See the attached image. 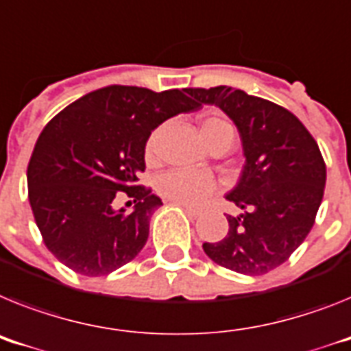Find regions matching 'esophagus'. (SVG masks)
I'll return each instance as SVG.
<instances>
[{"instance_id":"esophagus-1","label":"esophagus","mask_w":351,"mask_h":351,"mask_svg":"<svg viewBox=\"0 0 351 351\" xmlns=\"http://www.w3.org/2000/svg\"><path fill=\"white\" fill-rule=\"evenodd\" d=\"M181 206L184 208V211H186L191 218H197L202 215V211H200V209H195V208H191V206H184V204H181Z\"/></svg>"}]
</instances>
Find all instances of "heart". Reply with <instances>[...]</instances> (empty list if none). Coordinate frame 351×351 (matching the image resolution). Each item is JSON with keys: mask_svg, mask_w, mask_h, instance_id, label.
I'll return each instance as SVG.
<instances>
[{"mask_svg": "<svg viewBox=\"0 0 351 351\" xmlns=\"http://www.w3.org/2000/svg\"><path fill=\"white\" fill-rule=\"evenodd\" d=\"M227 133H234V130L220 117H206L200 122V134L208 145ZM158 142L160 131H154L145 143V158L149 161H154L158 156ZM215 190L217 181L209 173L200 170H169L158 179V191L161 195L184 206H202L208 202Z\"/></svg>", "mask_w": 351, "mask_h": 351, "instance_id": "1", "label": "heart"}]
</instances>
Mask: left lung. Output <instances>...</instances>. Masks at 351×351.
Here are the masks:
<instances>
[{"mask_svg":"<svg viewBox=\"0 0 351 351\" xmlns=\"http://www.w3.org/2000/svg\"><path fill=\"white\" fill-rule=\"evenodd\" d=\"M197 104H215L236 124L245 167L227 200L243 209L229 230L204 243L209 259L245 275L268 274L304 243L316 220L326 167L319 147L289 110L232 86L188 88Z\"/></svg>","mask_w":351,"mask_h":351,"instance_id":"obj_1","label":"left lung"}]
</instances>
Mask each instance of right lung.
Segmentation results:
<instances>
[{"mask_svg": "<svg viewBox=\"0 0 351 351\" xmlns=\"http://www.w3.org/2000/svg\"><path fill=\"white\" fill-rule=\"evenodd\" d=\"M186 90L104 86L42 130L28 163V199L44 243L67 268L99 277L138 256L161 206L138 184L145 143L167 119L199 110ZM119 191L134 199L131 213L112 209Z\"/></svg>", "mask_w": 351, "mask_h": 351, "instance_id": "1", "label": "right lung"}]
</instances>
